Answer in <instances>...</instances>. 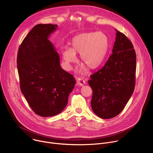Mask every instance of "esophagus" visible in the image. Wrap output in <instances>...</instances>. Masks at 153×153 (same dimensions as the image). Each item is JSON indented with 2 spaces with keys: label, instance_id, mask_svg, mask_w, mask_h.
Segmentation results:
<instances>
[{
  "label": "esophagus",
  "instance_id": "1",
  "mask_svg": "<svg viewBox=\"0 0 153 153\" xmlns=\"http://www.w3.org/2000/svg\"><path fill=\"white\" fill-rule=\"evenodd\" d=\"M77 83L80 85V86H83L85 84V80L84 79H83L82 78H78L77 80Z\"/></svg>",
  "mask_w": 153,
  "mask_h": 153
}]
</instances>
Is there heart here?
Returning a JSON list of instances; mask_svg holds the SVG:
<instances>
[{"label": "heart", "mask_w": 153, "mask_h": 153, "mask_svg": "<svg viewBox=\"0 0 153 153\" xmlns=\"http://www.w3.org/2000/svg\"><path fill=\"white\" fill-rule=\"evenodd\" d=\"M72 48L67 47L62 52L64 67L71 69V64L77 62L76 54H80V60L90 69L100 67L107 55L110 42L108 36L102 32H90L78 34L71 41ZM87 71L85 65H82L80 73Z\"/></svg>", "instance_id": "obj_1"}]
</instances>
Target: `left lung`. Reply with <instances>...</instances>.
Returning a JSON list of instances; mask_svg holds the SVG:
<instances>
[{
  "label": "left lung",
  "mask_w": 153,
  "mask_h": 153,
  "mask_svg": "<svg viewBox=\"0 0 153 153\" xmlns=\"http://www.w3.org/2000/svg\"><path fill=\"white\" fill-rule=\"evenodd\" d=\"M113 54L104 67L91 75L88 84L93 90L91 102L94 113L108 119L125 108L134 88L136 54L131 42L117 30Z\"/></svg>",
  "instance_id": "left-lung-1"
}]
</instances>
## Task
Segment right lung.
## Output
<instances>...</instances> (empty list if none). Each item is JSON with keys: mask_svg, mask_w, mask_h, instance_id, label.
<instances>
[{"mask_svg": "<svg viewBox=\"0 0 153 153\" xmlns=\"http://www.w3.org/2000/svg\"><path fill=\"white\" fill-rule=\"evenodd\" d=\"M57 25L38 24L19 47L17 65L20 90L33 111L52 117L67 106L76 80L62 69L59 54L48 37Z\"/></svg>", "mask_w": 153, "mask_h": 153, "instance_id": "add662e5", "label": "right lung"}]
</instances>
